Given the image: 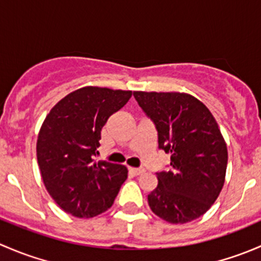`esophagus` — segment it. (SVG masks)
Here are the masks:
<instances>
[{"instance_id":"obj_1","label":"esophagus","mask_w":261,"mask_h":261,"mask_svg":"<svg viewBox=\"0 0 261 261\" xmlns=\"http://www.w3.org/2000/svg\"><path fill=\"white\" fill-rule=\"evenodd\" d=\"M130 172L133 173L134 175H140L143 173H145V169L144 168H130Z\"/></svg>"}]
</instances>
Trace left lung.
I'll list each match as a JSON object with an SVG mask.
<instances>
[{"instance_id":"8db88e82","label":"left lung","mask_w":261,"mask_h":261,"mask_svg":"<svg viewBox=\"0 0 261 261\" xmlns=\"http://www.w3.org/2000/svg\"><path fill=\"white\" fill-rule=\"evenodd\" d=\"M158 133V147L170 154L167 170L147 196L151 211L170 223L201 217L225 183L227 147L210 110L186 93L134 92Z\"/></svg>"}]
</instances>
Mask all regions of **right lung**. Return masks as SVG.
Returning <instances> with one entry per match:
<instances>
[{
	"label": "right lung",
	"instance_id": "add662e5",
	"mask_svg": "<svg viewBox=\"0 0 261 261\" xmlns=\"http://www.w3.org/2000/svg\"><path fill=\"white\" fill-rule=\"evenodd\" d=\"M131 96V91L84 87L58 102L44 120L36 144L39 168L45 188L63 211L88 218L114 204L127 169L94 163L93 158L102 127Z\"/></svg>",
	"mask_w": 261,
	"mask_h": 261
}]
</instances>
